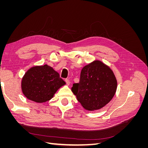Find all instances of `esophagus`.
Returning a JSON list of instances; mask_svg holds the SVG:
<instances>
[{
    "label": "esophagus",
    "mask_w": 148,
    "mask_h": 148,
    "mask_svg": "<svg viewBox=\"0 0 148 148\" xmlns=\"http://www.w3.org/2000/svg\"><path fill=\"white\" fill-rule=\"evenodd\" d=\"M65 82H66V84H67V85H69L70 84V80L69 79H65Z\"/></svg>",
    "instance_id": "esophagus-1"
}]
</instances>
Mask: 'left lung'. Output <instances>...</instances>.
Segmentation results:
<instances>
[{
	"label": "left lung",
	"mask_w": 148,
	"mask_h": 148,
	"mask_svg": "<svg viewBox=\"0 0 148 148\" xmlns=\"http://www.w3.org/2000/svg\"><path fill=\"white\" fill-rule=\"evenodd\" d=\"M117 86L113 71L102 62L96 60L83 67L79 82L73 84L71 91L85 109L94 110L110 101Z\"/></svg>",
	"instance_id": "8db88e82"
}]
</instances>
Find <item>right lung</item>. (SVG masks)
I'll return each mask as SVG.
<instances>
[{"mask_svg":"<svg viewBox=\"0 0 148 148\" xmlns=\"http://www.w3.org/2000/svg\"><path fill=\"white\" fill-rule=\"evenodd\" d=\"M65 84L59 73L44 65L28 70L22 79L21 89L28 99L41 103L52 99L58 89Z\"/></svg>","mask_w":148,"mask_h":148,"instance_id":"obj_1","label":"right lung"}]
</instances>
